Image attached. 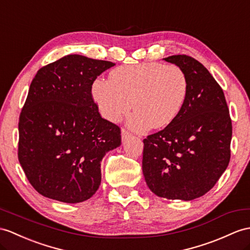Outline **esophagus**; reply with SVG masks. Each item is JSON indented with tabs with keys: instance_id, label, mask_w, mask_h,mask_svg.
I'll list each match as a JSON object with an SVG mask.
<instances>
[{
	"instance_id": "34e87169",
	"label": "esophagus",
	"mask_w": 250,
	"mask_h": 250,
	"mask_svg": "<svg viewBox=\"0 0 250 250\" xmlns=\"http://www.w3.org/2000/svg\"><path fill=\"white\" fill-rule=\"evenodd\" d=\"M131 135H130V132L127 130V129H125V128H122V141H125V140L127 139V138H129Z\"/></svg>"
}]
</instances>
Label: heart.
<instances>
[{
    "mask_svg": "<svg viewBox=\"0 0 250 250\" xmlns=\"http://www.w3.org/2000/svg\"><path fill=\"white\" fill-rule=\"evenodd\" d=\"M188 78L178 65L145 62L114 69L109 79H96L92 95L107 120L118 122L131 109L129 124L143 130L163 128L177 119L188 95Z\"/></svg>",
    "mask_w": 250,
    "mask_h": 250,
    "instance_id": "obj_1",
    "label": "heart"
}]
</instances>
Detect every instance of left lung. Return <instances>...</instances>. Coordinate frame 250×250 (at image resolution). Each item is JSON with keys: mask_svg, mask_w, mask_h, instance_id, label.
<instances>
[{"mask_svg": "<svg viewBox=\"0 0 250 250\" xmlns=\"http://www.w3.org/2000/svg\"><path fill=\"white\" fill-rule=\"evenodd\" d=\"M164 60L184 70L188 95L177 119L143 140V175L157 196L192 200L226 171L232 124L223 89L202 63L187 55Z\"/></svg>", "mask_w": 250, "mask_h": 250, "instance_id": "left-lung-1", "label": "left lung"}]
</instances>
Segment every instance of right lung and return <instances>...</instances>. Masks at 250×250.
<instances>
[{"label": "right lung", "instance_id": "add662e5", "mask_svg": "<svg viewBox=\"0 0 250 250\" xmlns=\"http://www.w3.org/2000/svg\"><path fill=\"white\" fill-rule=\"evenodd\" d=\"M113 65L68 55L34 77L19 119L18 158L41 195L76 204L99 188L102 159L121 145V129L101 117L91 90Z\"/></svg>", "mask_w": 250, "mask_h": 250}]
</instances>
